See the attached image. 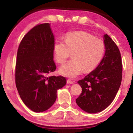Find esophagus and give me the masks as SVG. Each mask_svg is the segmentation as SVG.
I'll return each mask as SVG.
<instances>
[{
    "mask_svg": "<svg viewBox=\"0 0 133 133\" xmlns=\"http://www.w3.org/2000/svg\"><path fill=\"white\" fill-rule=\"evenodd\" d=\"M75 81H72L70 79H68L67 80V83H68V84H75Z\"/></svg>",
    "mask_w": 133,
    "mask_h": 133,
    "instance_id": "obj_1",
    "label": "esophagus"
}]
</instances>
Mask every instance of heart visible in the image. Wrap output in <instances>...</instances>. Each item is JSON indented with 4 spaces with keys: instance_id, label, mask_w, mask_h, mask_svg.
Segmentation results:
<instances>
[{
    "instance_id": "b5f03b06",
    "label": "heart",
    "mask_w": 133,
    "mask_h": 133,
    "mask_svg": "<svg viewBox=\"0 0 133 133\" xmlns=\"http://www.w3.org/2000/svg\"><path fill=\"white\" fill-rule=\"evenodd\" d=\"M55 59L59 64L63 63L72 53V59L63 64L60 73L69 78H75L82 73L95 69L102 60L105 46L102 40L85 31L67 33L64 41L55 40L53 44Z\"/></svg>"
}]
</instances>
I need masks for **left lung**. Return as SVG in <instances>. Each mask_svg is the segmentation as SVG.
I'll return each instance as SVG.
<instances>
[{
    "mask_svg": "<svg viewBox=\"0 0 133 133\" xmlns=\"http://www.w3.org/2000/svg\"><path fill=\"white\" fill-rule=\"evenodd\" d=\"M105 54L98 66L77 83L82 92L76 102L89 113L104 110L115 98L122 79V62L118 47L109 35L103 36Z\"/></svg>",
    "mask_w": 133,
    "mask_h": 133,
    "instance_id": "8db88e82",
    "label": "left lung"
}]
</instances>
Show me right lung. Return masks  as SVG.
I'll return each mask as SVG.
<instances>
[{
    "label": "right lung",
    "mask_w": 133,
    "mask_h": 133,
    "mask_svg": "<svg viewBox=\"0 0 133 133\" xmlns=\"http://www.w3.org/2000/svg\"><path fill=\"white\" fill-rule=\"evenodd\" d=\"M55 42L50 24L43 23L31 29L18 48L16 85L24 104L36 112L50 109L57 98V90L66 84L63 76L47 77L56 69Z\"/></svg>",
    "instance_id": "right-lung-1"
}]
</instances>
